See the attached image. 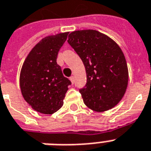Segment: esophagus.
I'll list each match as a JSON object with an SVG mask.
<instances>
[{
  "mask_svg": "<svg viewBox=\"0 0 151 151\" xmlns=\"http://www.w3.org/2000/svg\"><path fill=\"white\" fill-rule=\"evenodd\" d=\"M70 80L72 84H73V83H74V77H73V76H71V77L70 78Z\"/></svg>",
  "mask_w": 151,
  "mask_h": 151,
  "instance_id": "1",
  "label": "esophagus"
}]
</instances>
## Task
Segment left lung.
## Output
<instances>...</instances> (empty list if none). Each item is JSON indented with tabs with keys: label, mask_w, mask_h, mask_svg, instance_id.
Instances as JSON below:
<instances>
[{
	"label": "left lung",
	"mask_w": 151,
	"mask_h": 151,
	"mask_svg": "<svg viewBox=\"0 0 151 151\" xmlns=\"http://www.w3.org/2000/svg\"><path fill=\"white\" fill-rule=\"evenodd\" d=\"M68 41L85 68L87 84L80 90L83 103L96 112L114 107L124 97L129 80L121 47L110 37L95 30L73 31Z\"/></svg>",
	"instance_id": "obj_1"
}]
</instances>
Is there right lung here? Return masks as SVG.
<instances>
[{"instance_id": "right-lung-1", "label": "right lung", "mask_w": 151, "mask_h": 151, "mask_svg": "<svg viewBox=\"0 0 151 151\" xmlns=\"http://www.w3.org/2000/svg\"><path fill=\"white\" fill-rule=\"evenodd\" d=\"M69 32L45 37L31 49L20 73V87L27 103L35 111L52 114L64 104L70 81L57 64L60 47Z\"/></svg>"}]
</instances>
